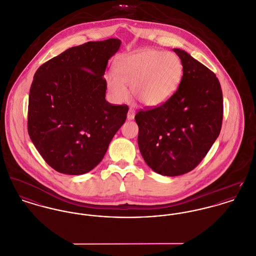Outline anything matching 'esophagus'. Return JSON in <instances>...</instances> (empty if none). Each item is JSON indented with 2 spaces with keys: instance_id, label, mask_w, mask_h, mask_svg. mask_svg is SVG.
Returning a JSON list of instances; mask_svg holds the SVG:
<instances>
[{
  "instance_id": "esophagus-1",
  "label": "esophagus",
  "mask_w": 256,
  "mask_h": 256,
  "mask_svg": "<svg viewBox=\"0 0 256 256\" xmlns=\"http://www.w3.org/2000/svg\"><path fill=\"white\" fill-rule=\"evenodd\" d=\"M134 116H136V112H134V109H130L128 110V120H134Z\"/></svg>"
}]
</instances>
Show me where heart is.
Listing matches in <instances>:
<instances>
[{
    "label": "heart",
    "mask_w": 256,
    "mask_h": 256,
    "mask_svg": "<svg viewBox=\"0 0 256 256\" xmlns=\"http://www.w3.org/2000/svg\"><path fill=\"white\" fill-rule=\"evenodd\" d=\"M115 73L105 75L113 98H126V86L142 105L157 107L176 92L183 77V64L176 54L146 48L120 56L115 63Z\"/></svg>",
    "instance_id": "heart-1"
}]
</instances>
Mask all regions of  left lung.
<instances>
[{
    "mask_svg": "<svg viewBox=\"0 0 256 256\" xmlns=\"http://www.w3.org/2000/svg\"><path fill=\"white\" fill-rule=\"evenodd\" d=\"M183 64L176 92L164 104L138 111V147L158 174L177 176L194 170L218 138L223 96L216 74L189 54L174 48Z\"/></svg>",
    "mask_w": 256,
    "mask_h": 256,
    "instance_id": "left-lung-1",
    "label": "left lung"
}]
</instances>
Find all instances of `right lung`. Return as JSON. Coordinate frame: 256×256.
<instances>
[{"label":"right lung","instance_id":"right-lung-1","mask_svg":"<svg viewBox=\"0 0 256 256\" xmlns=\"http://www.w3.org/2000/svg\"><path fill=\"white\" fill-rule=\"evenodd\" d=\"M120 40L88 42L40 65L28 104V134L46 162L60 174L90 172L126 118V105L110 104L103 78Z\"/></svg>","mask_w":256,"mask_h":256}]
</instances>
